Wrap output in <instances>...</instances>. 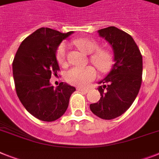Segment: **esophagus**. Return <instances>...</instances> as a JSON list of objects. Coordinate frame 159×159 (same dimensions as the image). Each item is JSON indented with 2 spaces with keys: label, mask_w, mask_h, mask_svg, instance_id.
<instances>
[{
  "label": "esophagus",
  "mask_w": 159,
  "mask_h": 159,
  "mask_svg": "<svg viewBox=\"0 0 159 159\" xmlns=\"http://www.w3.org/2000/svg\"><path fill=\"white\" fill-rule=\"evenodd\" d=\"M77 90L80 92H84V93H88L89 92V89H84V88H77Z\"/></svg>",
  "instance_id": "obj_1"
}]
</instances>
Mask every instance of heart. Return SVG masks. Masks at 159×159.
I'll list each match as a JSON object with an SVG mask.
<instances>
[{
	"label": "heart",
	"instance_id": "b5f03b06",
	"mask_svg": "<svg viewBox=\"0 0 159 159\" xmlns=\"http://www.w3.org/2000/svg\"><path fill=\"white\" fill-rule=\"evenodd\" d=\"M75 44L84 53L92 54L89 57L92 63L95 65L102 72L108 71L112 66L113 55L107 49L99 48L98 42L89 38H80L75 40ZM67 48L65 43H61L57 48V57L59 63L64 64L66 60ZM97 76V71L93 66L73 67L66 74V80L70 84L84 87L89 84Z\"/></svg>",
	"mask_w": 159,
	"mask_h": 159
}]
</instances>
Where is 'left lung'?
Returning <instances> with one entry per match:
<instances>
[{"instance_id":"left-lung-1","label":"left lung","mask_w":159,"mask_h":159,"mask_svg":"<svg viewBox=\"0 0 159 159\" xmlns=\"http://www.w3.org/2000/svg\"><path fill=\"white\" fill-rule=\"evenodd\" d=\"M111 44L115 63L108 75L99 82L101 98L90 105L94 115L102 119H115L128 111L138 94L142 82V55L129 34L115 27L98 31Z\"/></svg>"}]
</instances>
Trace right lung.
Returning <instances> with one entry per match:
<instances>
[{
	"label": "right lung",
	"instance_id": "1",
	"mask_svg": "<svg viewBox=\"0 0 159 159\" xmlns=\"http://www.w3.org/2000/svg\"><path fill=\"white\" fill-rule=\"evenodd\" d=\"M72 33L41 27L21 43L13 61L17 95L25 109L42 121L53 122L62 116L75 91V88L63 82L56 89L49 83L51 75L60 70L56 58L57 47Z\"/></svg>",
	"mask_w": 159,
	"mask_h": 159
}]
</instances>
